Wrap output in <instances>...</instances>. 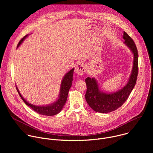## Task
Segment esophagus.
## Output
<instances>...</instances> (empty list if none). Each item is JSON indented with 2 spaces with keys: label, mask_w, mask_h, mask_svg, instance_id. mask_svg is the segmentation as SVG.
I'll return each instance as SVG.
<instances>
[{
  "label": "esophagus",
  "mask_w": 153,
  "mask_h": 153,
  "mask_svg": "<svg viewBox=\"0 0 153 153\" xmlns=\"http://www.w3.org/2000/svg\"><path fill=\"white\" fill-rule=\"evenodd\" d=\"M86 71V65L83 63H78L75 68V71L78 75H83Z\"/></svg>",
  "instance_id": "esophagus-1"
}]
</instances>
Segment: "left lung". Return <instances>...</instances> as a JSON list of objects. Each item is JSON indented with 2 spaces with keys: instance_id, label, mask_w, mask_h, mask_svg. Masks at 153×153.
Returning <instances> with one entry per match:
<instances>
[{
  "instance_id": "obj_1",
  "label": "left lung",
  "mask_w": 153,
  "mask_h": 153,
  "mask_svg": "<svg viewBox=\"0 0 153 153\" xmlns=\"http://www.w3.org/2000/svg\"><path fill=\"white\" fill-rule=\"evenodd\" d=\"M123 38L126 45L134 54L132 73L128 83L123 88L114 93H104L99 90V86L94 78L87 77L85 79L86 85V101L96 112L107 113L117 110L125 103L136 85L139 70L137 49L134 40L125 31H123Z\"/></svg>"
}]
</instances>
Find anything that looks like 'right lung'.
Returning <instances> with one entry per match:
<instances>
[{
	"label": "right lung",
	"mask_w": 153,
	"mask_h": 153,
	"mask_svg": "<svg viewBox=\"0 0 153 153\" xmlns=\"http://www.w3.org/2000/svg\"><path fill=\"white\" fill-rule=\"evenodd\" d=\"M28 35L25 36L22 39L17 45V47L21 44L22 42H23V40L27 37ZM73 71H74V68L71 70L69 72H68L65 76H64L61 86H60V96L59 99L54 102V103L47 105V106H36L33 105L31 103H29L27 102L24 97L22 96L20 93L19 91V90L17 88V86H16V89L18 91V93L19 96H20L21 99L23 100V101L26 103L27 105L30 106L31 108H32L33 110L36 111V113L42 114V115H45V116H51L56 115L58 114L63 108V106L65 105V103H66L67 97H68V94L70 88H71V85H72V82H73Z\"/></svg>",
	"instance_id": "add662e5"
}]
</instances>
